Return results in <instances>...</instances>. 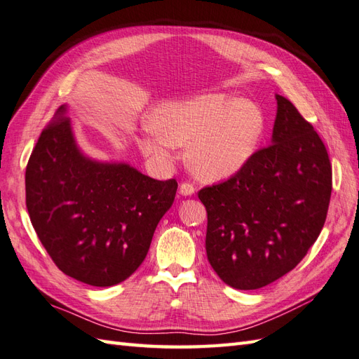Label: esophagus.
I'll list each match as a JSON object with an SVG mask.
<instances>
[{"mask_svg":"<svg viewBox=\"0 0 359 359\" xmlns=\"http://www.w3.org/2000/svg\"><path fill=\"white\" fill-rule=\"evenodd\" d=\"M179 192H180V196H185V197H189V196H192L196 192V188H194V185H192V183H188V182H183L182 185H180V188H179Z\"/></svg>","mask_w":359,"mask_h":359,"instance_id":"esophagus-1","label":"esophagus"}]
</instances>
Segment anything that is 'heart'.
Here are the masks:
<instances>
[{
  "label": "heart",
  "instance_id": "b5f03b06",
  "mask_svg": "<svg viewBox=\"0 0 359 359\" xmlns=\"http://www.w3.org/2000/svg\"><path fill=\"white\" fill-rule=\"evenodd\" d=\"M150 121L153 126L137 140L142 154L170 167L177 158V147L188 145L189 168L208 182L229 179L245 168L265 128L258 104L224 92L165 101L153 110Z\"/></svg>",
  "mask_w": 359,
  "mask_h": 359
}]
</instances>
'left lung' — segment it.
Wrapping results in <instances>:
<instances>
[{"label": "left lung", "mask_w": 359, "mask_h": 359, "mask_svg": "<svg viewBox=\"0 0 359 359\" xmlns=\"http://www.w3.org/2000/svg\"><path fill=\"white\" fill-rule=\"evenodd\" d=\"M271 142L229 180L198 192L209 264L229 287L258 290L291 271L323 229L332 168L320 136L276 94Z\"/></svg>", "instance_id": "obj_1"}]
</instances>
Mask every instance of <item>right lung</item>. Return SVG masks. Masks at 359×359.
<instances>
[{"label":"right lung","instance_id":"obj_1","mask_svg":"<svg viewBox=\"0 0 359 359\" xmlns=\"http://www.w3.org/2000/svg\"><path fill=\"white\" fill-rule=\"evenodd\" d=\"M67 114V104L57 109L30 156L27 209L59 270L92 287H112L145 259L177 182L154 180L127 162L90 158Z\"/></svg>","mask_w":359,"mask_h":359}]
</instances>
